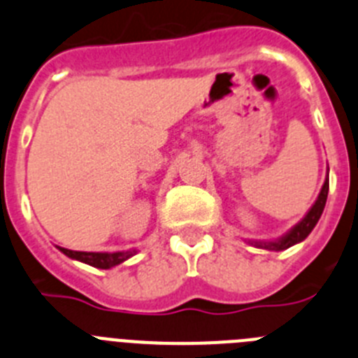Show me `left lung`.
Wrapping results in <instances>:
<instances>
[{
    "label": "left lung",
    "mask_w": 358,
    "mask_h": 358,
    "mask_svg": "<svg viewBox=\"0 0 358 358\" xmlns=\"http://www.w3.org/2000/svg\"><path fill=\"white\" fill-rule=\"evenodd\" d=\"M328 188H330V181H328V173H327V179L322 182V188L319 192L317 199L315 202L312 204L308 211H306L305 217L292 227L289 229L283 236L276 240H248V243L255 245V248H260V249H267V251H285V249L292 248L296 243L303 242L306 236L312 233V229L315 227V224L319 222V218H321L322 210H324V204H327V197H328Z\"/></svg>",
    "instance_id": "1"
}]
</instances>
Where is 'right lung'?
<instances>
[{
  "label": "right lung",
  "mask_w": 358,
  "mask_h": 358,
  "mask_svg": "<svg viewBox=\"0 0 358 358\" xmlns=\"http://www.w3.org/2000/svg\"><path fill=\"white\" fill-rule=\"evenodd\" d=\"M57 249L61 252H64L68 258L71 260L82 262V264H87L91 267L96 268H110L116 267V265L123 264L125 260H129L131 256H134L138 252V249H129V251H116V252H85V251H71V249L59 248Z\"/></svg>",
  "instance_id": "1"
}]
</instances>
